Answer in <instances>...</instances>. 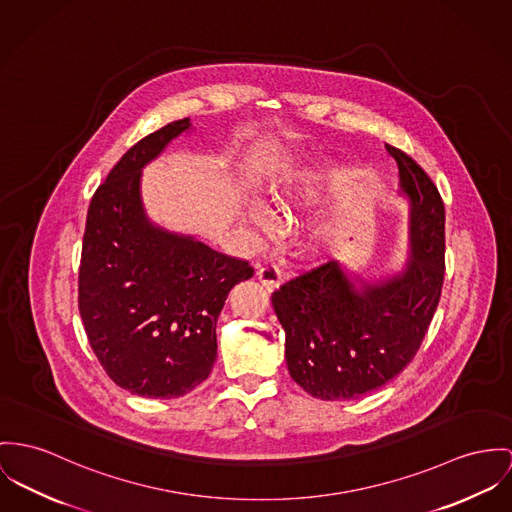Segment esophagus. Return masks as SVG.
<instances>
[{
  "label": "esophagus",
  "mask_w": 512,
  "mask_h": 512,
  "mask_svg": "<svg viewBox=\"0 0 512 512\" xmlns=\"http://www.w3.org/2000/svg\"><path fill=\"white\" fill-rule=\"evenodd\" d=\"M257 278L263 282L265 288L275 290V288H278L280 280H282V273L276 269L275 265L267 263V265H261V267L257 269Z\"/></svg>",
  "instance_id": "obj_1"
}]
</instances>
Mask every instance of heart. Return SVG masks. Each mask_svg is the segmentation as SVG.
<instances>
[{
	"instance_id": "1",
	"label": "heart",
	"mask_w": 512,
	"mask_h": 512,
	"mask_svg": "<svg viewBox=\"0 0 512 512\" xmlns=\"http://www.w3.org/2000/svg\"><path fill=\"white\" fill-rule=\"evenodd\" d=\"M321 191V179L319 175H302L298 179L286 181L271 191V202L278 210H296L314 204ZM251 218L255 224L265 226L267 218L263 212H251ZM325 234V232H323Z\"/></svg>"
}]
</instances>
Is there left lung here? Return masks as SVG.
<instances>
[{
    "instance_id": "left-lung-1",
    "label": "left lung",
    "mask_w": 512,
    "mask_h": 512,
    "mask_svg": "<svg viewBox=\"0 0 512 512\" xmlns=\"http://www.w3.org/2000/svg\"><path fill=\"white\" fill-rule=\"evenodd\" d=\"M411 200V261L403 275L356 290L337 261L273 292L292 380L323 401L356 399L395 378L419 351L444 282V202L423 167L386 144Z\"/></svg>"
}]
</instances>
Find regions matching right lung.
I'll use <instances>...</instances> for the list:
<instances>
[{
	"label": "right lung",
	"mask_w": 512,
	"mask_h": 512,
	"mask_svg": "<svg viewBox=\"0 0 512 512\" xmlns=\"http://www.w3.org/2000/svg\"><path fill=\"white\" fill-rule=\"evenodd\" d=\"M191 126L175 120L136 142L91 198L78 304L89 345L130 394L171 399L202 384L216 360V321L230 290L253 276L230 257L148 224L142 167Z\"/></svg>",
	"instance_id": "right-lung-1"
}]
</instances>
